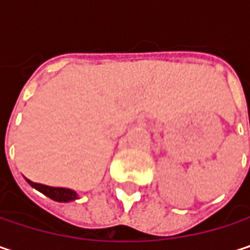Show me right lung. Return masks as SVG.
Wrapping results in <instances>:
<instances>
[{
	"label": "right lung",
	"mask_w": 250,
	"mask_h": 250,
	"mask_svg": "<svg viewBox=\"0 0 250 250\" xmlns=\"http://www.w3.org/2000/svg\"><path fill=\"white\" fill-rule=\"evenodd\" d=\"M27 182L39 189L40 192H43L44 195H47L49 198L55 200V201H59V203H68V201H74L78 198L75 191L72 189H68V188H56V187H47V185H43V184H36V182H31L27 179Z\"/></svg>",
	"instance_id": "right-lung-1"
}]
</instances>
